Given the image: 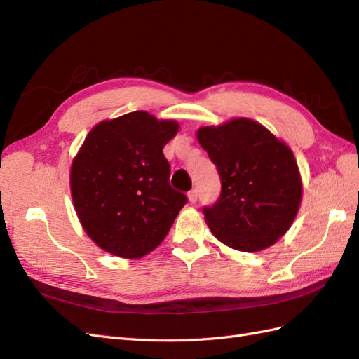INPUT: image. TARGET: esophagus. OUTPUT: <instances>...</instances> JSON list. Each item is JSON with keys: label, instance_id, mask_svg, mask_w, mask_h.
Listing matches in <instances>:
<instances>
[{"label": "esophagus", "instance_id": "1", "mask_svg": "<svg viewBox=\"0 0 359 359\" xmlns=\"http://www.w3.org/2000/svg\"><path fill=\"white\" fill-rule=\"evenodd\" d=\"M189 201L191 202V203H194L198 201V190L196 189H191L190 191H189Z\"/></svg>", "mask_w": 359, "mask_h": 359}]
</instances>
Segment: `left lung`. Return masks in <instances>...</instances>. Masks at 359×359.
<instances>
[{"mask_svg": "<svg viewBox=\"0 0 359 359\" xmlns=\"http://www.w3.org/2000/svg\"><path fill=\"white\" fill-rule=\"evenodd\" d=\"M196 136L222 181L219 199L203 206L212 235L240 252L273 245L301 203L302 182L290 148L248 118L201 127Z\"/></svg>", "mask_w": 359, "mask_h": 359, "instance_id": "left-lung-1", "label": "left lung"}]
</instances>
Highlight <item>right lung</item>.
Here are the masks:
<instances>
[{"instance_id":"add662e5","label":"right lung","mask_w":359,"mask_h":359,"mask_svg":"<svg viewBox=\"0 0 359 359\" xmlns=\"http://www.w3.org/2000/svg\"><path fill=\"white\" fill-rule=\"evenodd\" d=\"M178 127L136 111L85 137L72 163V198L85 232L106 252L127 259L153 252L187 203L170 187L163 154Z\"/></svg>"}]
</instances>
